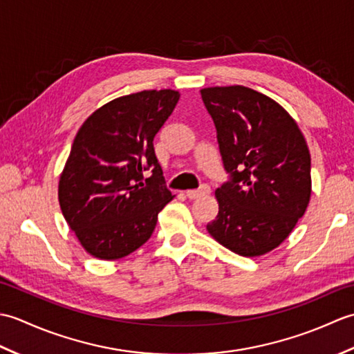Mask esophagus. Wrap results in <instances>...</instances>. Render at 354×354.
I'll return each instance as SVG.
<instances>
[{
    "label": "esophagus",
    "mask_w": 354,
    "mask_h": 354,
    "mask_svg": "<svg viewBox=\"0 0 354 354\" xmlns=\"http://www.w3.org/2000/svg\"><path fill=\"white\" fill-rule=\"evenodd\" d=\"M209 192H212L209 185L204 184L198 190H187L185 194H187V198H189V199H198V198H202V196H207V194H209Z\"/></svg>",
    "instance_id": "esophagus-1"
}]
</instances>
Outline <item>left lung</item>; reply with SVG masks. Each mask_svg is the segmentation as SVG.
Returning a JSON list of instances; mask_svg holds the SVG:
<instances>
[{
	"mask_svg": "<svg viewBox=\"0 0 354 354\" xmlns=\"http://www.w3.org/2000/svg\"><path fill=\"white\" fill-rule=\"evenodd\" d=\"M230 178L216 190L219 213L207 225L217 242L243 257L272 251L310 201V153L280 104L242 85L201 89Z\"/></svg>",
	"mask_w": 354,
	"mask_h": 354,
	"instance_id": "1",
	"label": "left lung"
}]
</instances>
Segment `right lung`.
I'll return each mask as SVG.
<instances>
[{
	"mask_svg": "<svg viewBox=\"0 0 354 354\" xmlns=\"http://www.w3.org/2000/svg\"><path fill=\"white\" fill-rule=\"evenodd\" d=\"M173 89L118 97L82 124L59 181V204L82 246L117 260L146 243L173 199L153 138L175 109ZM149 169L146 180L142 173Z\"/></svg>",
	"mask_w": 354,
	"mask_h": 354,
	"instance_id": "1",
	"label": "right lung"
}]
</instances>
